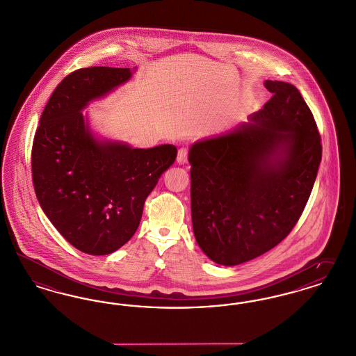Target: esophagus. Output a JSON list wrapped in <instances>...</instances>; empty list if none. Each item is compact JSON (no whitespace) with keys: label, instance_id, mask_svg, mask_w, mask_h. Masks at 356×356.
<instances>
[{"label":"esophagus","instance_id":"34e87169","mask_svg":"<svg viewBox=\"0 0 356 356\" xmlns=\"http://www.w3.org/2000/svg\"><path fill=\"white\" fill-rule=\"evenodd\" d=\"M187 155H188V150L186 147H182L178 150V155H177V162L179 165H185L187 162Z\"/></svg>","mask_w":356,"mask_h":356}]
</instances>
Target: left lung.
I'll return each instance as SVG.
<instances>
[{
  "mask_svg": "<svg viewBox=\"0 0 356 356\" xmlns=\"http://www.w3.org/2000/svg\"><path fill=\"white\" fill-rule=\"evenodd\" d=\"M264 86L273 96L248 123L188 150L194 237L225 266L250 261L289 234L321 161L316 122L299 90Z\"/></svg>",
  "mask_w": 356,
  "mask_h": 356,
  "instance_id": "1",
  "label": "left lung"
}]
</instances>
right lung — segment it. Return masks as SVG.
Listing matches in <instances>:
<instances>
[{
	"label": "right lung",
	"mask_w": 356,
	"mask_h": 356,
	"mask_svg": "<svg viewBox=\"0 0 356 356\" xmlns=\"http://www.w3.org/2000/svg\"><path fill=\"white\" fill-rule=\"evenodd\" d=\"M132 72L91 67L70 74L49 97L33 140L38 204L68 243L92 256L110 254L131 238L146 198L177 158L172 145L132 149L97 138L81 113Z\"/></svg>",
	"instance_id": "add662e5"
}]
</instances>
